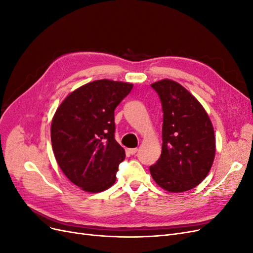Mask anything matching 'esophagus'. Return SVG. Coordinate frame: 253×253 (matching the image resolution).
Listing matches in <instances>:
<instances>
[{"label":"esophagus","mask_w":253,"mask_h":253,"mask_svg":"<svg viewBox=\"0 0 253 253\" xmlns=\"http://www.w3.org/2000/svg\"><path fill=\"white\" fill-rule=\"evenodd\" d=\"M128 152H129V154L134 155V154L137 152V149H136V148H131V149H128Z\"/></svg>","instance_id":"esophagus-1"}]
</instances>
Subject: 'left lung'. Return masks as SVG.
Masks as SVG:
<instances>
[{"label": "left lung", "mask_w": 253, "mask_h": 253, "mask_svg": "<svg viewBox=\"0 0 253 253\" xmlns=\"http://www.w3.org/2000/svg\"><path fill=\"white\" fill-rule=\"evenodd\" d=\"M162 102V154L150 173L171 193L194 189L209 174L216 152L211 122L202 105L179 83L164 79L151 84Z\"/></svg>", "instance_id": "8db88e82"}]
</instances>
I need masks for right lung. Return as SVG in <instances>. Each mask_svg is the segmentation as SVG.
I'll return each mask as SVG.
<instances>
[{
	"instance_id": "right-lung-1",
	"label": "right lung",
	"mask_w": 253,
	"mask_h": 253,
	"mask_svg": "<svg viewBox=\"0 0 253 253\" xmlns=\"http://www.w3.org/2000/svg\"><path fill=\"white\" fill-rule=\"evenodd\" d=\"M133 84L96 80L71 92L55 112L51 141L64 175L83 191L115 183L125 151L115 138V109Z\"/></svg>"
}]
</instances>
